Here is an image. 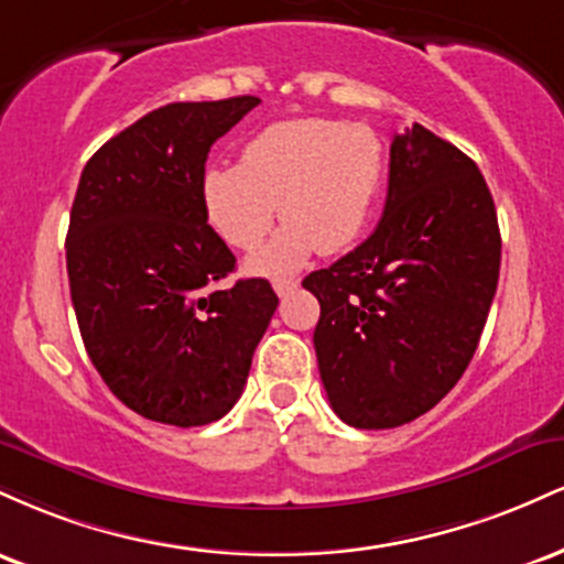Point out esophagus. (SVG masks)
<instances>
[{"label": "esophagus", "instance_id": "esophagus-1", "mask_svg": "<svg viewBox=\"0 0 564 564\" xmlns=\"http://www.w3.org/2000/svg\"><path fill=\"white\" fill-rule=\"evenodd\" d=\"M273 289L278 296H289L300 289V281H294V278H278V281L273 283Z\"/></svg>", "mask_w": 564, "mask_h": 564}]
</instances>
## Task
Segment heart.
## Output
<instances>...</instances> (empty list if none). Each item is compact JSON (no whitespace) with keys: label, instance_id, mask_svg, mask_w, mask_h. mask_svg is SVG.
<instances>
[{"label":"heart","instance_id":"heart-1","mask_svg":"<svg viewBox=\"0 0 564 564\" xmlns=\"http://www.w3.org/2000/svg\"><path fill=\"white\" fill-rule=\"evenodd\" d=\"M384 140L364 121L291 119L246 142L241 164L200 174L206 223L232 249H254L275 219L283 228L246 260L254 275L300 270L315 249L358 243L384 191Z\"/></svg>","mask_w":564,"mask_h":564}]
</instances>
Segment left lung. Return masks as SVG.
<instances>
[{
    "mask_svg": "<svg viewBox=\"0 0 564 564\" xmlns=\"http://www.w3.org/2000/svg\"><path fill=\"white\" fill-rule=\"evenodd\" d=\"M498 268L496 206L475 161L422 124L394 134L377 230L302 281L321 302L313 341L336 416L392 430L435 408L475 355Z\"/></svg>",
    "mask_w": 564,
    "mask_h": 564,
    "instance_id": "left-lung-1",
    "label": "left lung"
}]
</instances>
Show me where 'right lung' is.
I'll list each match as a JSON object with an SVG mask.
<instances>
[{
  "label": "right lung",
  "instance_id": "obj_1",
  "mask_svg": "<svg viewBox=\"0 0 564 564\" xmlns=\"http://www.w3.org/2000/svg\"><path fill=\"white\" fill-rule=\"evenodd\" d=\"M257 106L251 95L170 102L82 172L66 238L70 302L108 390L151 422L223 419L278 307L264 278L217 286L236 257L200 206L209 148Z\"/></svg>",
  "mask_w": 564,
  "mask_h": 564
}]
</instances>
